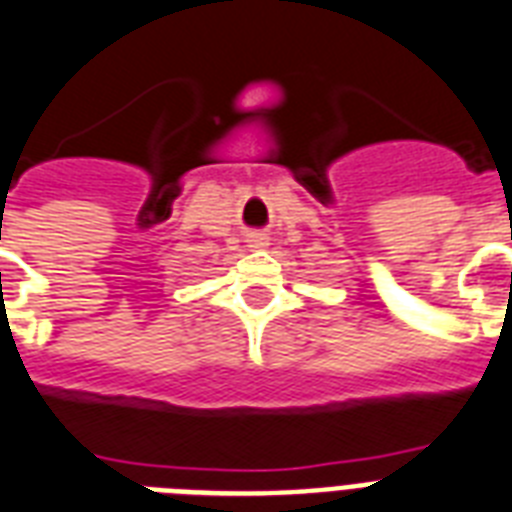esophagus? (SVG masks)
<instances>
[{
    "label": "esophagus",
    "mask_w": 512,
    "mask_h": 512,
    "mask_svg": "<svg viewBox=\"0 0 512 512\" xmlns=\"http://www.w3.org/2000/svg\"><path fill=\"white\" fill-rule=\"evenodd\" d=\"M249 247L252 249H265L268 247V236H263V233H252V236H249Z\"/></svg>",
    "instance_id": "34e87169"
}]
</instances>
